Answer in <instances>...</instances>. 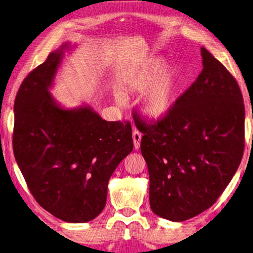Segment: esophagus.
<instances>
[{"label":"esophagus","mask_w":253,"mask_h":253,"mask_svg":"<svg viewBox=\"0 0 253 253\" xmlns=\"http://www.w3.org/2000/svg\"><path fill=\"white\" fill-rule=\"evenodd\" d=\"M132 140H134L135 149H138L140 146V140H142V134L138 130H134L132 132Z\"/></svg>","instance_id":"1"}]
</instances>
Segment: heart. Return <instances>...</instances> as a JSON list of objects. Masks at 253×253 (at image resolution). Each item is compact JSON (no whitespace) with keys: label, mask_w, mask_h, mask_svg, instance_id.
<instances>
[{"label":"heart","mask_w":253,"mask_h":253,"mask_svg":"<svg viewBox=\"0 0 253 253\" xmlns=\"http://www.w3.org/2000/svg\"><path fill=\"white\" fill-rule=\"evenodd\" d=\"M166 66V59L156 57L148 60L127 76L126 84L130 91L145 93L143 111L155 121L165 118L175 105L179 85V71L176 67ZM118 101L122 95H116Z\"/></svg>","instance_id":"obj_1"}]
</instances>
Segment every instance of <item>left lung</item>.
<instances>
[{"instance_id": "obj_1", "label": "left lung", "mask_w": 253, "mask_h": 253, "mask_svg": "<svg viewBox=\"0 0 253 253\" xmlns=\"http://www.w3.org/2000/svg\"><path fill=\"white\" fill-rule=\"evenodd\" d=\"M203 69L165 118L142 125L149 204L163 219L182 222L216 202L242 160L245 105L225 67L201 48Z\"/></svg>"}]
</instances>
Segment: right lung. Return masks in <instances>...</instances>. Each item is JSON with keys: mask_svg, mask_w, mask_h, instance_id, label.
Listing matches in <instances>:
<instances>
[{"mask_svg": "<svg viewBox=\"0 0 253 253\" xmlns=\"http://www.w3.org/2000/svg\"><path fill=\"white\" fill-rule=\"evenodd\" d=\"M66 42L23 80L14 102L13 151L42 208L69 223L97 217L111 175L134 148L129 123L107 122L89 105L66 108L50 92Z\"/></svg>", "mask_w": 253, "mask_h": 253, "instance_id": "1", "label": "right lung"}]
</instances>
